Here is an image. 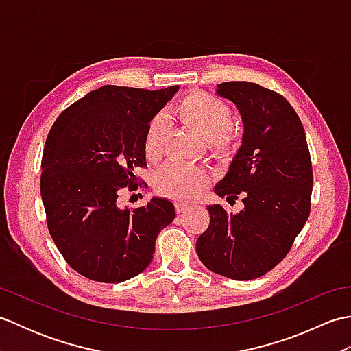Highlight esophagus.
<instances>
[{"instance_id": "esophagus-1", "label": "esophagus", "mask_w": 351, "mask_h": 351, "mask_svg": "<svg viewBox=\"0 0 351 351\" xmlns=\"http://www.w3.org/2000/svg\"><path fill=\"white\" fill-rule=\"evenodd\" d=\"M175 210H176V213L178 214H181V213H184V211H187L189 210V205L187 204H176L175 205Z\"/></svg>"}]
</instances>
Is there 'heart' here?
Instances as JSON below:
<instances>
[{
	"instance_id": "1",
	"label": "heart",
	"mask_w": 351,
	"mask_h": 351,
	"mask_svg": "<svg viewBox=\"0 0 351 351\" xmlns=\"http://www.w3.org/2000/svg\"><path fill=\"white\" fill-rule=\"evenodd\" d=\"M176 116L202 137L211 152L229 156L234 152L237 136L232 130V110L225 101L206 92L190 93L176 106ZM169 123L162 116L149 122L143 137V151L147 160H158L164 151ZM210 182L208 171L185 164H169L155 178V189L161 196L173 200H190Z\"/></svg>"
}]
</instances>
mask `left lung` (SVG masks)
Here are the masks:
<instances>
[{"label": "left lung", "mask_w": 351, "mask_h": 351, "mask_svg": "<svg viewBox=\"0 0 351 351\" xmlns=\"http://www.w3.org/2000/svg\"><path fill=\"white\" fill-rule=\"evenodd\" d=\"M235 104L244 125L241 147L215 195L244 208L228 214L208 205L210 226L197 238L202 264L235 280L268 273L287 256L311 211L312 164L299 116L282 95L247 81L217 86Z\"/></svg>", "instance_id": "8db88e82"}]
</instances>
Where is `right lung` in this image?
<instances>
[{"instance_id": "add662e5", "label": "right lung", "mask_w": 351, "mask_h": 351, "mask_svg": "<svg viewBox=\"0 0 351 351\" xmlns=\"http://www.w3.org/2000/svg\"><path fill=\"white\" fill-rule=\"evenodd\" d=\"M180 86L161 90L102 86L57 117L42 156L40 195L49 234L84 278L117 283L151 264L160 230L175 219L167 199L119 208V191L146 166L149 122Z\"/></svg>"}]
</instances>
